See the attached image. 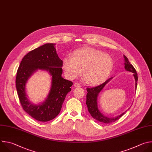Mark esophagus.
<instances>
[{
	"mask_svg": "<svg viewBox=\"0 0 152 152\" xmlns=\"http://www.w3.org/2000/svg\"><path fill=\"white\" fill-rule=\"evenodd\" d=\"M74 86L75 87H81V85L78 83H75L74 84Z\"/></svg>",
	"mask_w": 152,
	"mask_h": 152,
	"instance_id": "esophagus-1",
	"label": "esophagus"
}]
</instances>
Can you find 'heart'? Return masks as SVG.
Returning a JSON list of instances; mask_svg holds the SVG:
<instances>
[{"instance_id":"b5f03b06","label":"heart","mask_w":152,"mask_h":152,"mask_svg":"<svg viewBox=\"0 0 152 152\" xmlns=\"http://www.w3.org/2000/svg\"><path fill=\"white\" fill-rule=\"evenodd\" d=\"M113 66V60L110 55L90 47L77 50L73 56H66L62 63L65 74L69 79L77 78L83 71V79L89 85L99 84L105 81Z\"/></svg>"}]
</instances>
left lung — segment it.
Wrapping results in <instances>:
<instances>
[{
  "mask_svg": "<svg viewBox=\"0 0 152 152\" xmlns=\"http://www.w3.org/2000/svg\"><path fill=\"white\" fill-rule=\"evenodd\" d=\"M124 57L125 60V69L126 71L132 72L134 74L133 75L135 80V89H136L137 86V81H138V76H137V71L134 68V67L129 63L128 58L125 55H124ZM111 78H113V77L108 79L105 82H104V83L101 84L99 86H97L96 87H87L86 88L87 91V94L86 95V105L87 106L88 112L90 113V115L93 117L94 118H95L97 121H99V122L101 123L107 124L114 122L115 121L120 118L125 113V112L115 117H109L102 114L98 109V102H97L98 95L101 92V91L103 89L104 86L106 85V84H107L110 81V80H111Z\"/></svg>",
  "mask_w": 152,
  "mask_h": 152,
  "instance_id": "obj_1",
  "label": "left lung"
}]
</instances>
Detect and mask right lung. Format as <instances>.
I'll return each instance as SVG.
<instances>
[{"mask_svg": "<svg viewBox=\"0 0 152 152\" xmlns=\"http://www.w3.org/2000/svg\"><path fill=\"white\" fill-rule=\"evenodd\" d=\"M62 63L56 52L55 44H45L28 53L22 59L16 76V88L23 110L40 122L54 118L61 110L72 82L62 77ZM38 69L46 70L52 76V86L47 99L42 104H34L27 98L25 84L28 79Z\"/></svg>", "mask_w": 152, "mask_h": 152, "instance_id": "obj_1", "label": "right lung"}]
</instances>
